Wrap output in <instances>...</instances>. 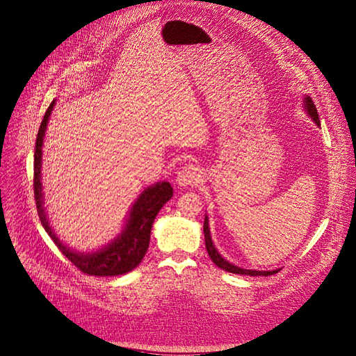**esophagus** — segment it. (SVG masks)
I'll list each match as a JSON object with an SVG mask.
<instances>
[{
    "mask_svg": "<svg viewBox=\"0 0 356 356\" xmlns=\"http://www.w3.org/2000/svg\"><path fill=\"white\" fill-rule=\"evenodd\" d=\"M200 179H202L200 170L196 168V165L188 164L179 170L176 181L179 186L186 187V186H195V184L200 183Z\"/></svg>",
    "mask_w": 356,
    "mask_h": 356,
    "instance_id": "esophagus-1",
    "label": "esophagus"
}]
</instances>
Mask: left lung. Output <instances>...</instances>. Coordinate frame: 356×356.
Listing matches in <instances>:
<instances>
[{
    "mask_svg": "<svg viewBox=\"0 0 356 356\" xmlns=\"http://www.w3.org/2000/svg\"><path fill=\"white\" fill-rule=\"evenodd\" d=\"M305 108L307 111V114H309L314 122L321 126V122H319V115H318V110L312 102L311 97H305ZM203 232H204V242H206V249H207V253L211 259V262L215 264L216 266H219L220 269L226 270V272H230V273H236V275H250V276H269V275H275L279 272V269L276 270H249V269H242V268H238L234 266L232 264H229L227 260H225L219 252L216 250V248L213 246V242H211V238H210V230H209V220H207V216L204 218V223H203Z\"/></svg>",
    "mask_w": 356,
    "mask_h": 356,
    "instance_id": "1",
    "label": "left lung"
}]
</instances>
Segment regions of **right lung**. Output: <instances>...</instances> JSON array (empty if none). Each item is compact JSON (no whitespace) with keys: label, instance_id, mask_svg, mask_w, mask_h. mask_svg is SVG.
Returning <instances> with one entry per match:
<instances>
[{"label":"right lung","instance_id":"obj_1","mask_svg":"<svg viewBox=\"0 0 356 356\" xmlns=\"http://www.w3.org/2000/svg\"><path fill=\"white\" fill-rule=\"evenodd\" d=\"M54 107V102L47 108L35 141L34 152V197L38 211V218L42 227L49 233L50 238L54 241L60 252L70 260L71 264L77 266L83 273L91 276H117L124 275L133 270L143 260L149 243H150V232L153 222L157 216L159 210L165 202H169L173 196V188L170 183L160 181L141 193L136 203L133 204L129 220L124 226L123 233L110 243L94 253H80L70 250L63 242L54 234L50 227L47 213L42 207V186H41V154H42V140L49 123V117Z\"/></svg>","mask_w":356,"mask_h":356}]
</instances>
